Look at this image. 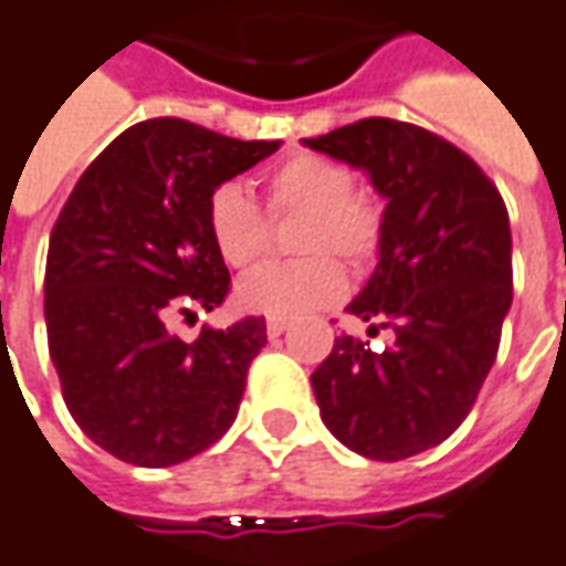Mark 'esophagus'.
I'll return each instance as SVG.
<instances>
[{"mask_svg":"<svg viewBox=\"0 0 566 566\" xmlns=\"http://www.w3.org/2000/svg\"><path fill=\"white\" fill-rule=\"evenodd\" d=\"M283 333H286V321H268V335L271 338H280Z\"/></svg>","mask_w":566,"mask_h":566,"instance_id":"obj_1","label":"esophagus"}]
</instances>
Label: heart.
<instances>
[{
  "instance_id": "1",
  "label": "heart",
  "mask_w": 566,
  "mask_h": 566,
  "mask_svg": "<svg viewBox=\"0 0 566 566\" xmlns=\"http://www.w3.org/2000/svg\"><path fill=\"white\" fill-rule=\"evenodd\" d=\"M350 187V171L317 154H295L268 171V212L305 218L295 233V252L307 259L264 264L243 276L237 305L261 317L295 321L345 295L348 276L329 252L354 268H366L381 245V209L373 197ZM206 218L218 255L231 268H249L261 259L268 245V218L243 187H216Z\"/></svg>"
}]
</instances>
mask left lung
Listing matches in <instances>:
<instances>
[{
    "mask_svg": "<svg viewBox=\"0 0 566 566\" xmlns=\"http://www.w3.org/2000/svg\"><path fill=\"white\" fill-rule=\"evenodd\" d=\"M302 144L388 200L379 264L348 311L391 342L335 338L311 376L321 419L366 459H409L462 424L496 360L512 307L505 202L474 159L412 123L373 116Z\"/></svg>",
    "mask_w": 566,
    "mask_h": 566,
    "instance_id": "1",
    "label": "left lung"
}]
</instances>
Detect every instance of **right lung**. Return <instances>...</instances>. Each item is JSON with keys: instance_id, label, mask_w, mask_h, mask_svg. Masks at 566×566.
Returning a JSON list of instances; mask_svg holds the SVG:
<instances>
[{"instance_id": "obj_1", "label": "right lung", "mask_w": 566, "mask_h": 566, "mask_svg": "<svg viewBox=\"0 0 566 566\" xmlns=\"http://www.w3.org/2000/svg\"><path fill=\"white\" fill-rule=\"evenodd\" d=\"M280 150L187 119L126 128L82 171L54 221L45 261V329L64 403L123 462L169 469L237 419L245 373L268 342L264 317L197 342L178 314L224 302L231 274L209 233V197Z\"/></svg>"}]
</instances>
